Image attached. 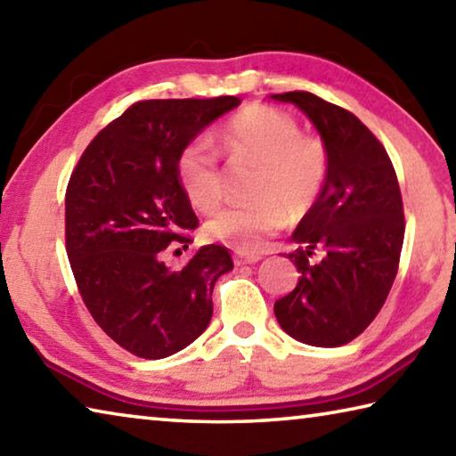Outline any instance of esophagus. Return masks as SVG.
<instances>
[{
  "mask_svg": "<svg viewBox=\"0 0 456 456\" xmlns=\"http://www.w3.org/2000/svg\"><path fill=\"white\" fill-rule=\"evenodd\" d=\"M261 259V253H249V251H235L233 253V261L235 265H249V264H257Z\"/></svg>",
  "mask_w": 456,
  "mask_h": 456,
  "instance_id": "1",
  "label": "esophagus"
}]
</instances>
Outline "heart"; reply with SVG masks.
<instances>
[{"label": "heart", "instance_id": "b5f03b06", "mask_svg": "<svg viewBox=\"0 0 456 456\" xmlns=\"http://www.w3.org/2000/svg\"><path fill=\"white\" fill-rule=\"evenodd\" d=\"M221 142L233 165L257 167L249 205L227 207L207 223V235L256 251L291 217H304L320 199L330 176V151L322 138L304 134L299 122L267 104H249L231 117ZM176 173L189 203L200 213L217 209L225 199L219 151L199 136L176 159Z\"/></svg>", "mask_w": 456, "mask_h": 456}]
</instances>
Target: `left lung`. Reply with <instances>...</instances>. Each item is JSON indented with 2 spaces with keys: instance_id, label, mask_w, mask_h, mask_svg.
Instances as JSON below:
<instances>
[{
  "instance_id": "left-lung-1",
  "label": "left lung",
  "mask_w": 456,
  "mask_h": 456,
  "mask_svg": "<svg viewBox=\"0 0 456 456\" xmlns=\"http://www.w3.org/2000/svg\"><path fill=\"white\" fill-rule=\"evenodd\" d=\"M307 114L330 151V176L291 239L296 289L273 305L280 326L299 342L338 348L382 310L398 273L404 207L396 171L364 122L312 92L273 94ZM322 253L320 262L311 257Z\"/></svg>"
}]
</instances>
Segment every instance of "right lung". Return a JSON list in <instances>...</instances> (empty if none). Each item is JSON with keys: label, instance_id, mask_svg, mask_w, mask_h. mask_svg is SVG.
I'll list each match as a JSON object with an SVG mask.
<instances>
[{"label": "right lung", "instance_id": "right-lung-1", "mask_svg": "<svg viewBox=\"0 0 456 456\" xmlns=\"http://www.w3.org/2000/svg\"><path fill=\"white\" fill-rule=\"evenodd\" d=\"M241 100H141L92 138L66 189V253L84 305L120 348L167 358L203 334L213 288L233 259L205 245L181 269L165 265L171 245L187 249L199 219L176 173L181 151Z\"/></svg>", "mask_w": 456, "mask_h": 456}]
</instances>
